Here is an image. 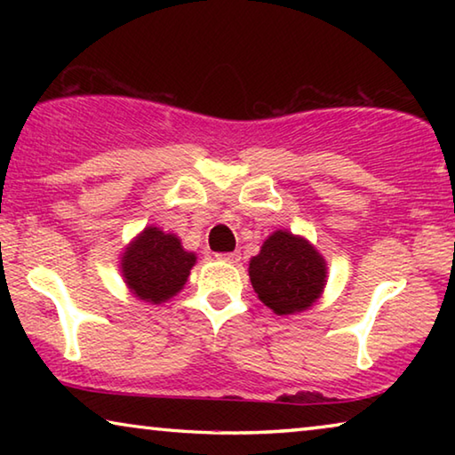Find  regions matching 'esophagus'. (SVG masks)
I'll return each mask as SVG.
<instances>
[{
	"label": "esophagus",
	"instance_id": "obj_1",
	"mask_svg": "<svg viewBox=\"0 0 455 455\" xmlns=\"http://www.w3.org/2000/svg\"><path fill=\"white\" fill-rule=\"evenodd\" d=\"M219 260H222V263H238L241 260V252L235 251V252H220V255H217Z\"/></svg>",
	"mask_w": 455,
	"mask_h": 455
}]
</instances>
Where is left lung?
Instances as JSON below:
<instances>
[{"label": "left lung", "mask_w": 455, "mask_h": 455, "mask_svg": "<svg viewBox=\"0 0 455 455\" xmlns=\"http://www.w3.org/2000/svg\"><path fill=\"white\" fill-rule=\"evenodd\" d=\"M257 297L276 315H297L319 301L327 284V260L315 244L291 230H275L249 260Z\"/></svg>", "instance_id": "obj_1"}]
</instances>
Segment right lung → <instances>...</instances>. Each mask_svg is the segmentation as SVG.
<instances>
[{"label": "right lung", "instance_id": "right-lung-1", "mask_svg": "<svg viewBox=\"0 0 455 455\" xmlns=\"http://www.w3.org/2000/svg\"><path fill=\"white\" fill-rule=\"evenodd\" d=\"M196 252L187 251L174 233L146 227L120 255V273L128 291L144 303L160 305L184 289Z\"/></svg>", "mask_w": 455, "mask_h": 455}]
</instances>
